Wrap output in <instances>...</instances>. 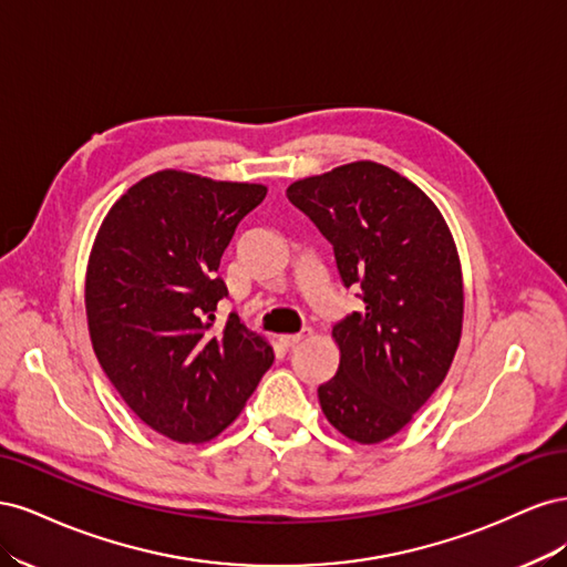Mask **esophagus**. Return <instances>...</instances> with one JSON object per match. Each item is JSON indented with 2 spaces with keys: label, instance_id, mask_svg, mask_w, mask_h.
<instances>
[{
  "label": "esophagus",
  "instance_id": "obj_1",
  "mask_svg": "<svg viewBox=\"0 0 567 567\" xmlns=\"http://www.w3.org/2000/svg\"><path fill=\"white\" fill-rule=\"evenodd\" d=\"M305 336H310V331H302V333H288V336H281L279 340H281V346H284V348H296L298 342H300Z\"/></svg>",
  "mask_w": 567,
  "mask_h": 567
}]
</instances>
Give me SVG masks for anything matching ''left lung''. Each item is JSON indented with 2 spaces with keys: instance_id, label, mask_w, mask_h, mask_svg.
Wrapping results in <instances>:
<instances>
[{
  "instance_id": "left-lung-1",
  "label": "left lung",
  "mask_w": 567,
  "mask_h": 567,
  "mask_svg": "<svg viewBox=\"0 0 567 567\" xmlns=\"http://www.w3.org/2000/svg\"><path fill=\"white\" fill-rule=\"evenodd\" d=\"M288 200L333 246L362 310L333 326L340 367L319 404L346 437L375 444L400 433L447 375L458 348L463 284L447 221L416 184L357 161L293 182Z\"/></svg>"
}]
</instances>
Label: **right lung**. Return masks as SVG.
Here are the masks:
<instances>
[{
    "mask_svg": "<svg viewBox=\"0 0 567 567\" xmlns=\"http://www.w3.org/2000/svg\"><path fill=\"white\" fill-rule=\"evenodd\" d=\"M262 184L163 169L127 188L101 225L84 305L101 369L153 431L205 442L238 416L274 362L269 342L217 305L221 252Z\"/></svg>",
    "mask_w": 567,
    "mask_h": 567,
    "instance_id": "right-lung-1",
    "label": "right lung"
}]
</instances>
